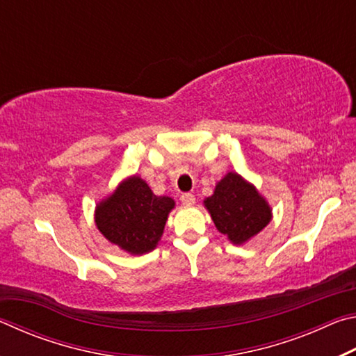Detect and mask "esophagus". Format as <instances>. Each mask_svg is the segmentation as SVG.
<instances>
[{
	"instance_id": "esophagus-1",
	"label": "esophagus",
	"mask_w": 356,
	"mask_h": 356,
	"mask_svg": "<svg viewBox=\"0 0 356 356\" xmlns=\"http://www.w3.org/2000/svg\"><path fill=\"white\" fill-rule=\"evenodd\" d=\"M180 201H182V204H185V206H193L195 204V195H191V193H184L182 196H180Z\"/></svg>"
}]
</instances>
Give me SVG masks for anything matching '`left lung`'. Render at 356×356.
<instances>
[{"mask_svg":"<svg viewBox=\"0 0 356 356\" xmlns=\"http://www.w3.org/2000/svg\"><path fill=\"white\" fill-rule=\"evenodd\" d=\"M218 232L234 245H245L273 218L272 207L259 190L238 172L229 171L216 182L213 195L204 200Z\"/></svg>","mask_w":356,"mask_h":356,"instance_id":"left-lung-1","label":"left lung"}]
</instances>
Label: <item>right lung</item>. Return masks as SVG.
Wrapping results in <instances>:
<instances>
[{"label":"right lung","instance_id":"obj_1","mask_svg":"<svg viewBox=\"0 0 356 356\" xmlns=\"http://www.w3.org/2000/svg\"><path fill=\"white\" fill-rule=\"evenodd\" d=\"M176 201L156 196L144 179L129 176L97 202L94 221L108 242L131 256L156 248Z\"/></svg>","mask_w":356,"mask_h":356}]
</instances>
